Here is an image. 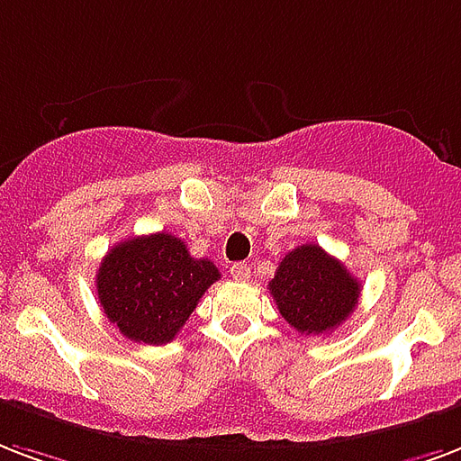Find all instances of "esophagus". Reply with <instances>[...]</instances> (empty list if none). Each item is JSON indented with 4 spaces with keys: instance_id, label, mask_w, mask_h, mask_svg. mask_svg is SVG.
<instances>
[{
    "instance_id": "obj_1",
    "label": "esophagus",
    "mask_w": 461,
    "mask_h": 461,
    "mask_svg": "<svg viewBox=\"0 0 461 461\" xmlns=\"http://www.w3.org/2000/svg\"><path fill=\"white\" fill-rule=\"evenodd\" d=\"M231 277L244 283V280H249V277H251V268H249L246 263H234V266H231Z\"/></svg>"
}]
</instances>
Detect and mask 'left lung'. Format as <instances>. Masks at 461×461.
Instances as JSON below:
<instances>
[{"instance_id": "1", "label": "left lung", "mask_w": 461, "mask_h": 461, "mask_svg": "<svg viewBox=\"0 0 461 461\" xmlns=\"http://www.w3.org/2000/svg\"><path fill=\"white\" fill-rule=\"evenodd\" d=\"M268 290L287 324L307 336H319L353 314L360 280L319 244H302L280 261Z\"/></svg>"}]
</instances>
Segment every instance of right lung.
Returning <instances> with one entry per match:
<instances>
[{
    "mask_svg": "<svg viewBox=\"0 0 461 461\" xmlns=\"http://www.w3.org/2000/svg\"><path fill=\"white\" fill-rule=\"evenodd\" d=\"M220 280L207 258H193L168 231L115 244L98 266V302L125 339L161 346L176 339L200 297Z\"/></svg>",
    "mask_w": 461,
    "mask_h": 461,
    "instance_id": "right-lung-1",
    "label": "right lung"
}]
</instances>
